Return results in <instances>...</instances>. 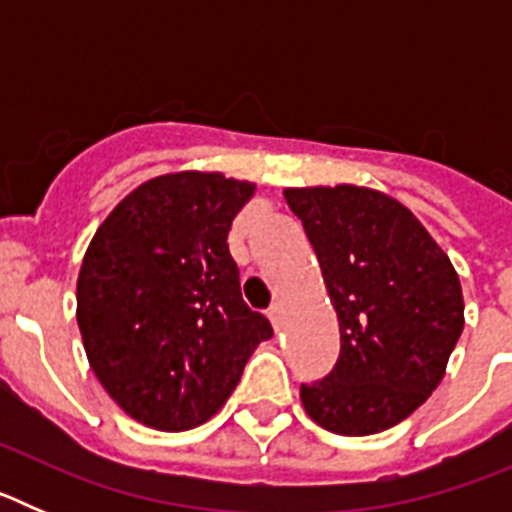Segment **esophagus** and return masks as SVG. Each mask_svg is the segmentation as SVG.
I'll return each instance as SVG.
<instances>
[{"label":"esophagus","instance_id":"1","mask_svg":"<svg viewBox=\"0 0 512 512\" xmlns=\"http://www.w3.org/2000/svg\"><path fill=\"white\" fill-rule=\"evenodd\" d=\"M266 315H269L271 325H274V330H282V305L279 302H274V305L266 310Z\"/></svg>","mask_w":512,"mask_h":512}]
</instances>
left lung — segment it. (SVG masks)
Here are the masks:
<instances>
[{
  "label": "left lung",
  "mask_w": 512,
  "mask_h": 512,
  "mask_svg": "<svg viewBox=\"0 0 512 512\" xmlns=\"http://www.w3.org/2000/svg\"><path fill=\"white\" fill-rule=\"evenodd\" d=\"M338 312L341 354L302 382L307 415L338 436H372L418 410L464 328L461 284L418 217L354 184L287 189Z\"/></svg>",
  "instance_id": "1"
}]
</instances>
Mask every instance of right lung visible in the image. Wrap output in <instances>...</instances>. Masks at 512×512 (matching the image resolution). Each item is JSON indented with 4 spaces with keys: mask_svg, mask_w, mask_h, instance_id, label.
I'll return each instance as SVG.
<instances>
[{
    "mask_svg": "<svg viewBox=\"0 0 512 512\" xmlns=\"http://www.w3.org/2000/svg\"><path fill=\"white\" fill-rule=\"evenodd\" d=\"M253 184L182 171L140 184L99 225L76 284L89 364L130 418L187 431L223 408L274 336L228 248Z\"/></svg>",
    "mask_w": 512,
    "mask_h": 512,
    "instance_id": "obj_1",
    "label": "right lung"
}]
</instances>
